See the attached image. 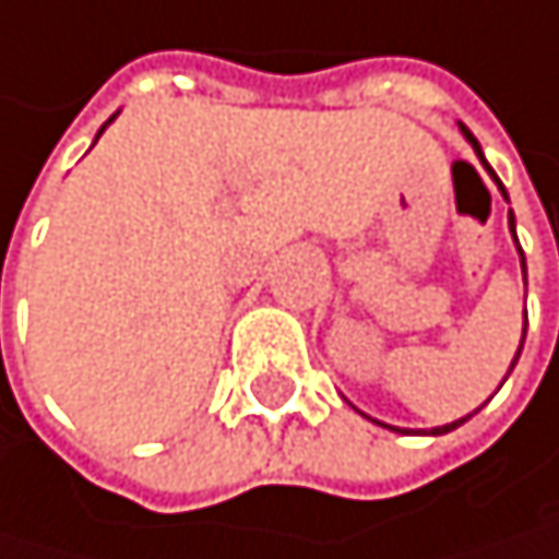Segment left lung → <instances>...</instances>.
Returning <instances> with one entry per match:
<instances>
[{"instance_id": "left-lung-1", "label": "left lung", "mask_w": 559, "mask_h": 559, "mask_svg": "<svg viewBox=\"0 0 559 559\" xmlns=\"http://www.w3.org/2000/svg\"><path fill=\"white\" fill-rule=\"evenodd\" d=\"M461 132H464V139H467V142L474 145V152H477V158L484 162V168L490 171V178H493V181L500 185V178H497V175H493V168L487 165V158H484V152H480L477 139L471 135V129H464V126H461ZM500 191H503V185H500ZM503 198H507V191H503ZM507 222H510V231H513V212H510V218H507ZM513 241H516V235H513ZM521 267H524V277H527V261H524V251H521ZM524 337H527V324H524ZM524 337H521V347H516V357H521V350H524ZM516 357H513V365H516ZM513 365H510V371H513ZM510 371H507V374H510ZM503 381H507V378H503ZM467 417H471V414H467ZM467 417H461V420H454V424H444V427H433L430 433H448V430L461 427V424H464ZM391 430H401V427H391ZM404 433H411V430H404Z\"/></svg>"}]
</instances>
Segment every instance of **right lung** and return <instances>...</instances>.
Here are the masks:
<instances>
[{"instance_id": "obj_1", "label": "right lung", "mask_w": 559, "mask_h": 559, "mask_svg": "<svg viewBox=\"0 0 559 559\" xmlns=\"http://www.w3.org/2000/svg\"><path fill=\"white\" fill-rule=\"evenodd\" d=\"M111 118H115V115H111ZM111 118H108V122H111ZM102 132H105V126H102ZM102 132H98V135H102ZM98 135H95V139H98Z\"/></svg>"}]
</instances>
